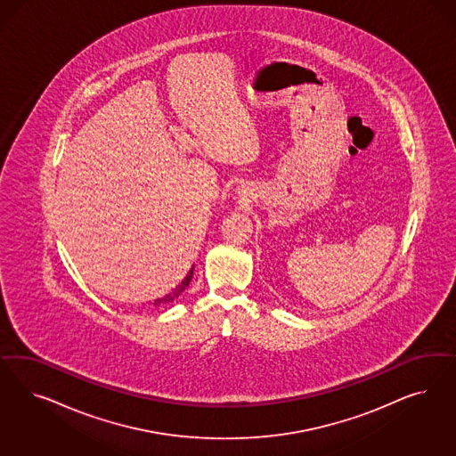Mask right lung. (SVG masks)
<instances>
[{"label": "right lung", "instance_id": "obj_1", "mask_svg": "<svg viewBox=\"0 0 456 456\" xmlns=\"http://www.w3.org/2000/svg\"><path fill=\"white\" fill-rule=\"evenodd\" d=\"M192 270H194V266H192L191 270L188 272V275L184 277V280L177 285L176 289L171 292V294L164 295L161 298H158V300H154L152 302V307H156V309H161L164 305H169V304H173L175 300L179 298V295L183 294L188 287H190V281L192 279Z\"/></svg>", "mask_w": 456, "mask_h": 456}]
</instances>
